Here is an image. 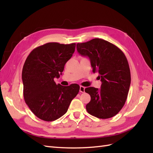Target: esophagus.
Listing matches in <instances>:
<instances>
[{
	"instance_id": "obj_1",
	"label": "esophagus",
	"mask_w": 153,
	"mask_h": 153,
	"mask_svg": "<svg viewBox=\"0 0 153 153\" xmlns=\"http://www.w3.org/2000/svg\"><path fill=\"white\" fill-rule=\"evenodd\" d=\"M85 91V87L84 86H80V92H84Z\"/></svg>"
}]
</instances>
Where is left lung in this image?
<instances>
[{
  "label": "left lung",
  "instance_id": "1",
  "mask_svg": "<svg viewBox=\"0 0 153 153\" xmlns=\"http://www.w3.org/2000/svg\"><path fill=\"white\" fill-rule=\"evenodd\" d=\"M78 52L89 57L92 72L98 73L101 89L85 88L91 96L87 104V112L100 119L115 116L126 102L131 84V73L128 60L123 51L107 41L92 39L77 43Z\"/></svg>",
  "mask_w": 153,
  "mask_h": 153
}]
</instances>
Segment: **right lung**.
<instances>
[{"instance_id":"right-lung-1","label":"right lung","mask_w":153,"mask_h":153,"mask_svg":"<svg viewBox=\"0 0 153 153\" xmlns=\"http://www.w3.org/2000/svg\"><path fill=\"white\" fill-rule=\"evenodd\" d=\"M76 44L48 43L34 48L27 57L22 69L24 97L36 117L53 121L65 114L80 86L56 84L54 78L62 74L75 52Z\"/></svg>"}]
</instances>
